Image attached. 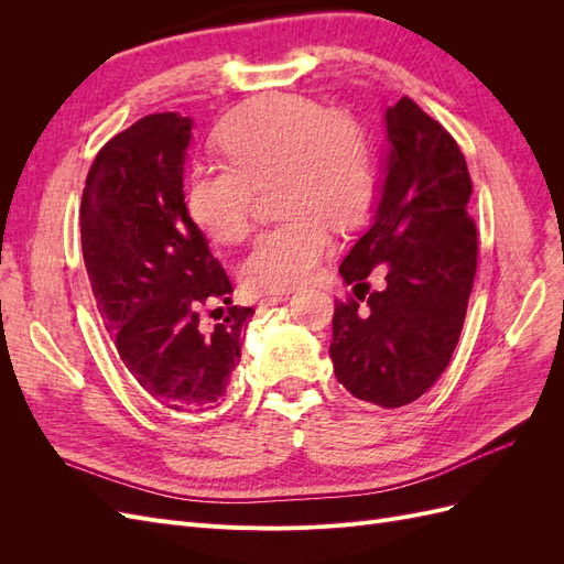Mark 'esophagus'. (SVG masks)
<instances>
[{
	"label": "esophagus",
	"instance_id": "34e87169",
	"mask_svg": "<svg viewBox=\"0 0 564 564\" xmlns=\"http://www.w3.org/2000/svg\"><path fill=\"white\" fill-rule=\"evenodd\" d=\"M289 292H282V294H275V296H265V299H261V308H272V305H280V303H284V301H289Z\"/></svg>",
	"mask_w": 564,
	"mask_h": 564
}]
</instances>
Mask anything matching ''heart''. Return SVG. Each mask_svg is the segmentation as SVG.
I'll return each instance as SVG.
<instances>
[{"instance_id":"b5f03b06","label":"heart","mask_w":564,"mask_h":564,"mask_svg":"<svg viewBox=\"0 0 564 564\" xmlns=\"http://www.w3.org/2000/svg\"><path fill=\"white\" fill-rule=\"evenodd\" d=\"M228 164L202 162L185 178L193 224L216 245L251 230V187L270 181L284 220L256 237L240 268L249 294H282L308 282L332 251L329 226L352 228L373 195L367 133L344 110L299 94H268L235 108L216 129Z\"/></svg>"}]
</instances>
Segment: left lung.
<instances>
[{"label":"left lung","instance_id":"8db88e82","mask_svg":"<svg viewBox=\"0 0 564 564\" xmlns=\"http://www.w3.org/2000/svg\"><path fill=\"white\" fill-rule=\"evenodd\" d=\"M383 127L377 212L338 268L357 301H336L329 357L350 395L392 409L429 392L452 360L477 235L466 158L445 127L406 96L386 110ZM377 264L387 268V286L369 293L366 278Z\"/></svg>","mask_w":564,"mask_h":564}]
</instances>
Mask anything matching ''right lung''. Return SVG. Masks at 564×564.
I'll use <instances>...</instances> for the list:
<instances>
[{"instance_id":"add662e5","label":"right lung","mask_w":564,"mask_h":564,"mask_svg":"<svg viewBox=\"0 0 564 564\" xmlns=\"http://www.w3.org/2000/svg\"><path fill=\"white\" fill-rule=\"evenodd\" d=\"M193 119L148 115L98 152L82 195V253L98 313L124 367L174 412L226 398L251 308L183 202ZM212 310L214 323L203 319Z\"/></svg>"}]
</instances>
